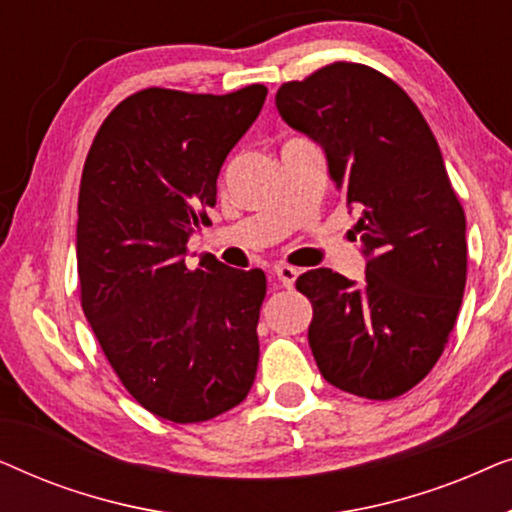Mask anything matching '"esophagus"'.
Masks as SVG:
<instances>
[{"instance_id": "34e87169", "label": "esophagus", "mask_w": 512, "mask_h": 512, "mask_svg": "<svg viewBox=\"0 0 512 512\" xmlns=\"http://www.w3.org/2000/svg\"><path fill=\"white\" fill-rule=\"evenodd\" d=\"M275 272L277 279L282 282V286H286V289H293V284H296V279L300 275V270L293 268V265H277Z\"/></svg>"}]
</instances>
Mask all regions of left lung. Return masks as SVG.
<instances>
[{
	"label": "left lung",
	"mask_w": 512,
	"mask_h": 512,
	"mask_svg": "<svg viewBox=\"0 0 512 512\" xmlns=\"http://www.w3.org/2000/svg\"><path fill=\"white\" fill-rule=\"evenodd\" d=\"M275 102L293 130L324 146L368 258L363 284L331 268L296 279L312 303L314 361L347 394L403 396L443 354L466 286V216L436 137L396 81L359 62L282 83Z\"/></svg>",
	"instance_id": "obj_1"
}]
</instances>
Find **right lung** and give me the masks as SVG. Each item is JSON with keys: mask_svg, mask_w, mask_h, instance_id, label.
Returning <instances> with one entry per match:
<instances>
[{"mask_svg": "<svg viewBox=\"0 0 512 512\" xmlns=\"http://www.w3.org/2000/svg\"><path fill=\"white\" fill-rule=\"evenodd\" d=\"M265 95L263 83L226 95L137 90L104 118L83 163V314L128 394L174 424L223 415L256 377L263 270L214 256L191 270L184 256Z\"/></svg>", "mask_w": 512, "mask_h": 512, "instance_id": "obj_1", "label": "right lung"}]
</instances>
